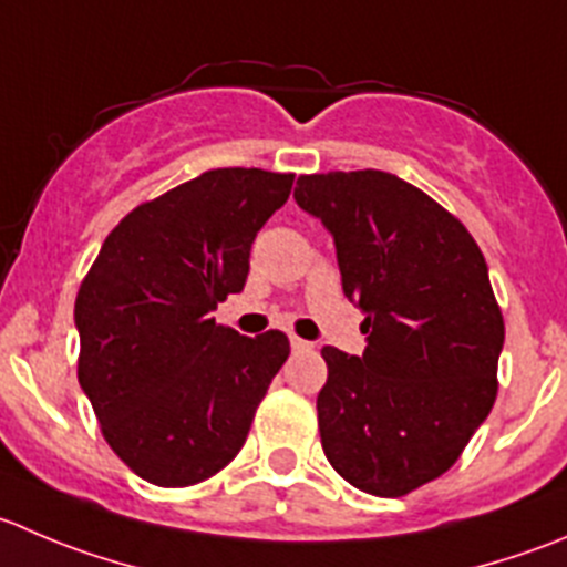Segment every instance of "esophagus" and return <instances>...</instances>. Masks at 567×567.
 <instances>
[{
    "instance_id": "obj_1",
    "label": "esophagus",
    "mask_w": 567,
    "mask_h": 567,
    "mask_svg": "<svg viewBox=\"0 0 567 567\" xmlns=\"http://www.w3.org/2000/svg\"><path fill=\"white\" fill-rule=\"evenodd\" d=\"M290 349H293V351H310L312 343H310V340H301L299 334H290Z\"/></svg>"
}]
</instances>
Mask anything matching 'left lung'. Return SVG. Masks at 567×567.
Returning <instances> with one entry per match:
<instances>
[{
	"label": "left lung",
	"mask_w": 567,
	"mask_h": 567,
	"mask_svg": "<svg viewBox=\"0 0 567 567\" xmlns=\"http://www.w3.org/2000/svg\"><path fill=\"white\" fill-rule=\"evenodd\" d=\"M338 249L368 346H323L318 430L357 491L395 498L446 474L498 393L504 318L460 218L388 172L305 174L293 190Z\"/></svg>",
	"instance_id": "1"
}]
</instances>
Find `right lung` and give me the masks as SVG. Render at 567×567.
Masks as SVG:
<instances>
[{"label": "right lung", "mask_w": 567, "mask_h": 567, "mask_svg": "<svg viewBox=\"0 0 567 567\" xmlns=\"http://www.w3.org/2000/svg\"><path fill=\"white\" fill-rule=\"evenodd\" d=\"M293 174L213 168L126 213L80 285L76 377L107 446L141 480L188 487L246 443L288 334L246 338L210 316L240 293L262 224Z\"/></svg>", "instance_id": "1"}]
</instances>
